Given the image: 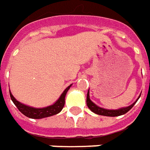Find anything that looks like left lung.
I'll use <instances>...</instances> for the list:
<instances>
[{
  "label": "left lung",
  "instance_id": "obj_1",
  "mask_svg": "<svg viewBox=\"0 0 150 150\" xmlns=\"http://www.w3.org/2000/svg\"><path fill=\"white\" fill-rule=\"evenodd\" d=\"M141 96H139V97L137 98V100L133 102L132 105H130L129 106H127V107H122L119 108V109H117V110H108V109H104V108H101L100 106H98L95 103H93V101L90 99L89 96V89L88 91V93H87V100H86V102H87V105L88 107L91 110V111H93V113L97 114V115H103V116H109V117H115V116H120V115H124L126 114L127 112H128L133 107V105L138 100V99L140 98Z\"/></svg>",
  "mask_w": 150,
  "mask_h": 150
}]
</instances>
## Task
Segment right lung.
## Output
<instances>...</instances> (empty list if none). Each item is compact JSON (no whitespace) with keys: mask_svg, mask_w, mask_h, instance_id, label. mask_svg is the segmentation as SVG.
<instances>
[{"mask_svg":"<svg viewBox=\"0 0 150 150\" xmlns=\"http://www.w3.org/2000/svg\"><path fill=\"white\" fill-rule=\"evenodd\" d=\"M71 85L72 84L68 86L67 88L63 91V93L61 94L60 97L53 105L43 108L31 107V106L21 103L14 98L10 91H9V95H10V98L13 102V104L16 105L17 108L18 109V110L22 114H23L25 116L35 119H44V118H47V117H50V116L57 115L62 111V108L64 107L66 95L67 93L68 90L70 89V88L71 87Z\"/></svg>","mask_w":150,"mask_h":150,"instance_id":"right-lung-1","label":"right lung"}]
</instances>
